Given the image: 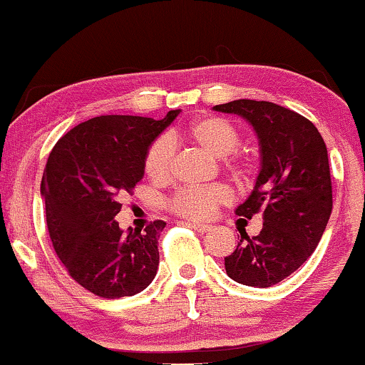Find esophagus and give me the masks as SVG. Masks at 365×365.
<instances>
[{"label":"esophagus","mask_w":365,"mask_h":365,"mask_svg":"<svg viewBox=\"0 0 365 365\" xmlns=\"http://www.w3.org/2000/svg\"><path fill=\"white\" fill-rule=\"evenodd\" d=\"M189 228H192L194 231H197V233H207V231L211 230L210 225H200V223H187Z\"/></svg>","instance_id":"esophagus-1"}]
</instances>
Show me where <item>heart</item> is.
<instances>
[{"mask_svg":"<svg viewBox=\"0 0 365 365\" xmlns=\"http://www.w3.org/2000/svg\"><path fill=\"white\" fill-rule=\"evenodd\" d=\"M173 142H191L205 150L212 158L221 159L235 153L240 144V134L226 119L216 115L196 117V119L179 125L169 134V139L160 137L149 145L144 158V171L148 178L155 182L168 181L171 176L173 160ZM226 171L238 182H246L252 176V168L248 160L240 155L226 159ZM231 201V194L223 186H206V187H187L174 194L171 200V210L179 216L191 221L207 220L215 215L220 206Z\"/></svg>","mask_w":365,"mask_h":365,"instance_id":"obj_1","label":"heart"}]
</instances>
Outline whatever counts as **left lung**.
<instances>
[{
  "label": "left lung",
  "mask_w": 365,
  "mask_h": 365,
  "mask_svg": "<svg viewBox=\"0 0 365 365\" xmlns=\"http://www.w3.org/2000/svg\"><path fill=\"white\" fill-rule=\"evenodd\" d=\"M248 120L259 142V173L236 215L262 212L263 228L225 258L226 273L241 285H277L304 264L332 212L329 154L320 132L300 113L273 102L240 98L212 107Z\"/></svg>",
  "instance_id": "8db88e82"
}]
</instances>
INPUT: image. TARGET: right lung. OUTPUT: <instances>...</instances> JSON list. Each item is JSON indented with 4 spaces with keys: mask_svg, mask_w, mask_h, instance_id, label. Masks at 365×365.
Wrapping results in <instances>:
<instances>
[{
    "mask_svg": "<svg viewBox=\"0 0 365 365\" xmlns=\"http://www.w3.org/2000/svg\"><path fill=\"white\" fill-rule=\"evenodd\" d=\"M101 115L67 132L51 149L41 179L46 226L68 275L102 298L132 297L150 285L159 267L165 223L124 233L120 200L144 178L149 145L176 119Z\"/></svg>",
    "mask_w": 365,
    "mask_h": 365,
    "instance_id": "1",
    "label": "right lung"
}]
</instances>
